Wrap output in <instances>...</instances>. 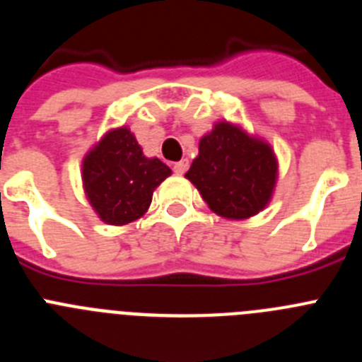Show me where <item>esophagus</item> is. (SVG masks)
<instances>
[{
    "label": "esophagus",
    "mask_w": 362,
    "mask_h": 362,
    "mask_svg": "<svg viewBox=\"0 0 362 362\" xmlns=\"http://www.w3.org/2000/svg\"><path fill=\"white\" fill-rule=\"evenodd\" d=\"M187 170H188V161H187V159H181V161H177L174 165V172L177 175H183Z\"/></svg>",
    "instance_id": "esophagus-1"
}]
</instances>
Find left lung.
Segmentation results:
<instances>
[{
  "label": "left lung",
  "mask_w": 362,
  "mask_h": 362,
  "mask_svg": "<svg viewBox=\"0 0 362 362\" xmlns=\"http://www.w3.org/2000/svg\"><path fill=\"white\" fill-rule=\"evenodd\" d=\"M185 177L217 216L246 219L270 201L277 161L264 141L230 123H217L199 141V156Z\"/></svg>",
  "instance_id": "obj_1"
}]
</instances>
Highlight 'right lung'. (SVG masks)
<instances>
[{"mask_svg":"<svg viewBox=\"0 0 362 362\" xmlns=\"http://www.w3.org/2000/svg\"><path fill=\"white\" fill-rule=\"evenodd\" d=\"M172 170L158 158H145L127 127L112 130L83 159V185L92 209L108 225L139 219L153 190Z\"/></svg>","mask_w":362,"mask_h":362,"instance_id":"1","label":"right lung"}]
</instances>
